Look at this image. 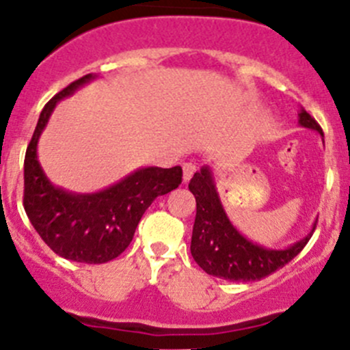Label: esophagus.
Masks as SVG:
<instances>
[{"instance_id": "esophagus-1", "label": "esophagus", "mask_w": 350, "mask_h": 350, "mask_svg": "<svg viewBox=\"0 0 350 350\" xmlns=\"http://www.w3.org/2000/svg\"><path fill=\"white\" fill-rule=\"evenodd\" d=\"M182 172H184V182H189L192 178V175H194L196 165H192V163H184Z\"/></svg>"}]
</instances>
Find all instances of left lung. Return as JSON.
<instances>
[{"mask_svg": "<svg viewBox=\"0 0 350 350\" xmlns=\"http://www.w3.org/2000/svg\"><path fill=\"white\" fill-rule=\"evenodd\" d=\"M299 123L319 132L321 127L306 109L299 111ZM189 191L196 198V221L192 228L191 254L208 275L230 282H254L284 268L304 249L311 234L287 249H268L247 241L228 219L216 192L209 166L194 173Z\"/></svg>", "mask_w": 350, "mask_h": 350, "instance_id": "obj_1", "label": "left lung"}]
</instances>
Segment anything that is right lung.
Masks as SVG:
<instances>
[{
	"mask_svg": "<svg viewBox=\"0 0 350 350\" xmlns=\"http://www.w3.org/2000/svg\"><path fill=\"white\" fill-rule=\"evenodd\" d=\"M94 77L88 73L46 103L23 161V208L32 227L56 254L88 265H101L122 254L151 202L182 182L180 166L139 168L94 194H73L48 180L38 161L39 137L56 103Z\"/></svg>",
	"mask_w": 350,
	"mask_h": 350,
	"instance_id": "add662e5",
	"label": "right lung"
}]
</instances>
